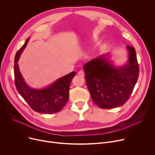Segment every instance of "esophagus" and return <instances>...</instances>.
<instances>
[{
  "label": "esophagus",
  "instance_id": "1",
  "mask_svg": "<svg viewBox=\"0 0 155 155\" xmlns=\"http://www.w3.org/2000/svg\"><path fill=\"white\" fill-rule=\"evenodd\" d=\"M78 75L79 76H81V77H84L85 73H84V71L81 70V71H79L78 72Z\"/></svg>",
  "mask_w": 155,
  "mask_h": 155
}]
</instances>
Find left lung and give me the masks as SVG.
Returning a JSON list of instances; mask_svg holds the SVG:
<instances>
[{"instance_id":"obj_1","label":"left lung","mask_w":155,"mask_h":155,"mask_svg":"<svg viewBox=\"0 0 155 155\" xmlns=\"http://www.w3.org/2000/svg\"><path fill=\"white\" fill-rule=\"evenodd\" d=\"M127 64L116 67L109 54L92 59L84 66L85 78L91 99L101 108L124 105L128 100L139 76L135 48L127 46Z\"/></svg>"}]
</instances>
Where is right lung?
Returning <instances> with one entry per match:
<instances>
[{"mask_svg": "<svg viewBox=\"0 0 155 155\" xmlns=\"http://www.w3.org/2000/svg\"><path fill=\"white\" fill-rule=\"evenodd\" d=\"M30 38L15 54L14 76L16 88L31 108L40 113L51 114L60 111L65 107L69 98L70 82L75 75V71L57 79L53 84L42 89L32 88L25 81L20 73L18 61L26 47Z\"/></svg>", "mask_w": 155, "mask_h": 155, "instance_id": "add662e5", "label": "right lung"}]
</instances>
